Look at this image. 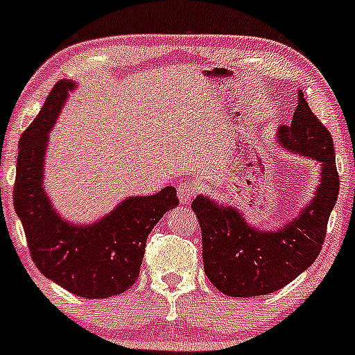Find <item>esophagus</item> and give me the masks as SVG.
<instances>
[{
	"label": "esophagus",
	"instance_id": "esophagus-1",
	"mask_svg": "<svg viewBox=\"0 0 355 355\" xmlns=\"http://www.w3.org/2000/svg\"><path fill=\"white\" fill-rule=\"evenodd\" d=\"M196 196V186L191 181H182L178 184V198L181 203H191L193 198Z\"/></svg>",
	"mask_w": 355,
	"mask_h": 355
}]
</instances>
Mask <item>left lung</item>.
<instances>
[{"label": "left lung", "instance_id": "left-lung-1", "mask_svg": "<svg viewBox=\"0 0 355 355\" xmlns=\"http://www.w3.org/2000/svg\"><path fill=\"white\" fill-rule=\"evenodd\" d=\"M276 140L284 150L320 162V182L310 203L298 216L272 230H259L232 205L198 194L193 209L203 239V264L218 291L234 298L268 295L291 283L318 257L327 222L337 203L338 173L330 132L298 91L291 125L277 128Z\"/></svg>", "mask_w": 355, "mask_h": 355}]
</instances>
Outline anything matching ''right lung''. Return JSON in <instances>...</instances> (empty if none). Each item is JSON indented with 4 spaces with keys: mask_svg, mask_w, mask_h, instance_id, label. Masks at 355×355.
Instances as JSON below:
<instances>
[{
    "mask_svg": "<svg viewBox=\"0 0 355 355\" xmlns=\"http://www.w3.org/2000/svg\"><path fill=\"white\" fill-rule=\"evenodd\" d=\"M78 83L62 79L20 139L13 205L39 270L87 300L127 291L140 272L146 243L164 213L178 207L176 189L128 196L94 223H72L57 213L44 188L49 133Z\"/></svg>",
    "mask_w": 355,
    "mask_h": 355,
    "instance_id": "add662e5",
    "label": "right lung"
}]
</instances>
